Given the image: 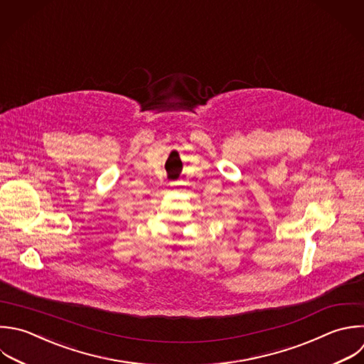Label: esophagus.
<instances>
[{"instance_id": "esophagus-1", "label": "esophagus", "mask_w": 364, "mask_h": 364, "mask_svg": "<svg viewBox=\"0 0 364 364\" xmlns=\"http://www.w3.org/2000/svg\"><path fill=\"white\" fill-rule=\"evenodd\" d=\"M176 186H178V183H176V182H171V188H173V189H175Z\"/></svg>"}]
</instances>
